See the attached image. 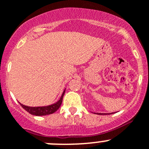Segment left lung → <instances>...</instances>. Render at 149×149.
I'll return each instance as SVG.
<instances>
[{
  "instance_id": "8db88e82",
  "label": "left lung",
  "mask_w": 149,
  "mask_h": 149,
  "mask_svg": "<svg viewBox=\"0 0 149 149\" xmlns=\"http://www.w3.org/2000/svg\"><path fill=\"white\" fill-rule=\"evenodd\" d=\"M114 112H112V113H97L98 115H111V114H113Z\"/></svg>"
}]
</instances>
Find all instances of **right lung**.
<instances>
[{"instance_id":"right-lung-1","label":"right lung","mask_w":149,"mask_h":149,"mask_svg":"<svg viewBox=\"0 0 149 149\" xmlns=\"http://www.w3.org/2000/svg\"><path fill=\"white\" fill-rule=\"evenodd\" d=\"M65 93V90H64L63 93L62 94V96L60 97L59 100L56 101L54 104L48 105V106H44V107H28L26 105L20 104L22 107L27 111L31 115H36V116H42V115H51V114L54 113L56 111H57L58 109L60 107L61 104H62V99H63L64 94Z\"/></svg>"}]
</instances>
